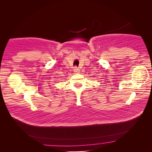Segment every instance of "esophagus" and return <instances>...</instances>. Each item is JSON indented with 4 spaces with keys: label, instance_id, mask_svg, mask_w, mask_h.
Wrapping results in <instances>:
<instances>
[{
    "label": "esophagus",
    "instance_id": "esophagus-1",
    "mask_svg": "<svg viewBox=\"0 0 152 152\" xmlns=\"http://www.w3.org/2000/svg\"><path fill=\"white\" fill-rule=\"evenodd\" d=\"M74 72H76V73H78L79 72H80V69L78 68H77V67H74Z\"/></svg>",
    "mask_w": 152,
    "mask_h": 152
}]
</instances>
